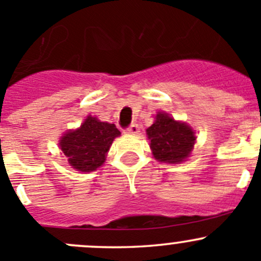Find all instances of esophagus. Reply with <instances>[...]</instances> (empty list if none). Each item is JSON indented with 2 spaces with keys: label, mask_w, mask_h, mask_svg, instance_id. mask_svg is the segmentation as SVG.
Here are the masks:
<instances>
[{
  "label": "esophagus",
  "mask_w": 261,
  "mask_h": 261,
  "mask_svg": "<svg viewBox=\"0 0 261 261\" xmlns=\"http://www.w3.org/2000/svg\"><path fill=\"white\" fill-rule=\"evenodd\" d=\"M123 133L128 134V135H136V134L140 133V128H139V126L136 123H131L127 128L123 130Z\"/></svg>",
  "instance_id": "obj_1"
}]
</instances>
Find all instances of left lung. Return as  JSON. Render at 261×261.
Masks as SVG:
<instances>
[{"label":"left lung","mask_w":261,"mask_h":261,"mask_svg":"<svg viewBox=\"0 0 261 261\" xmlns=\"http://www.w3.org/2000/svg\"><path fill=\"white\" fill-rule=\"evenodd\" d=\"M154 158L159 162L177 164L188 158L193 149L196 136L186 123L175 121L164 112L146 130Z\"/></svg>","instance_id":"obj_1"}]
</instances>
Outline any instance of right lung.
<instances>
[{
	"label": "right lung",
	"instance_id": "obj_1",
	"mask_svg": "<svg viewBox=\"0 0 261 261\" xmlns=\"http://www.w3.org/2000/svg\"><path fill=\"white\" fill-rule=\"evenodd\" d=\"M120 134L114 123L88 116L78 130L68 131L63 136L59 145L72 168L93 172L103 164L112 141Z\"/></svg>",
	"mask_w": 261,
	"mask_h": 261
}]
</instances>
